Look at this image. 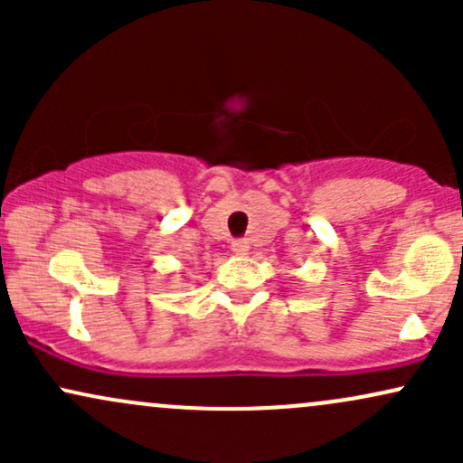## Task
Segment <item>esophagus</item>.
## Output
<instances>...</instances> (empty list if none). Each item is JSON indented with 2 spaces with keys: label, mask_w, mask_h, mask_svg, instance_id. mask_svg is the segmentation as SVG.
Instances as JSON below:
<instances>
[{
  "label": "esophagus",
  "mask_w": 463,
  "mask_h": 463,
  "mask_svg": "<svg viewBox=\"0 0 463 463\" xmlns=\"http://www.w3.org/2000/svg\"><path fill=\"white\" fill-rule=\"evenodd\" d=\"M248 248L246 241H232V252L235 254H248Z\"/></svg>",
  "instance_id": "obj_1"
}]
</instances>
